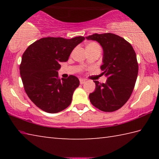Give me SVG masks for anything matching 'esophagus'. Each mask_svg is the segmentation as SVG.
<instances>
[{
    "mask_svg": "<svg viewBox=\"0 0 159 159\" xmlns=\"http://www.w3.org/2000/svg\"><path fill=\"white\" fill-rule=\"evenodd\" d=\"M85 83V80L82 79H80V84H83V83Z\"/></svg>",
    "mask_w": 159,
    "mask_h": 159,
    "instance_id": "esophagus-1",
    "label": "esophagus"
}]
</instances>
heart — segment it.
I'll list each match as a JSON object with an SVG mask.
<instances>
[{"label":"heart","instance_id":"1","mask_svg":"<svg viewBox=\"0 0 159 159\" xmlns=\"http://www.w3.org/2000/svg\"><path fill=\"white\" fill-rule=\"evenodd\" d=\"M99 45L98 43H97L95 42H90L87 45V48H98Z\"/></svg>","mask_w":159,"mask_h":159}]
</instances>
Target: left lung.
Here are the masks:
<instances>
[{"label":"left lung","instance_id":"8db88e82","mask_svg":"<svg viewBox=\"0 0 159 159\" xmlns=\"http://www.w3.org/2000/svg\"><path fill=\"white\" fill-rule=\"evenodd\" d=\"M98 41L104 50L102 75L106 83L94 80L96 88L89 95L91 104L102 111H116L130 98L138 74L136 53L130 43L111 33L94 34L86 36Z\"/></svg>","mask_w":159,"mask_h":159}]
</instances>
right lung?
<instances>
[{
    "instance_id": "right-lung-1",
    "label": "right lung",
    "mask_w": 159,
    "mask_h": 159,
    "mask_svg": "<svg viewBox=\"0 0 159 159\" xmlns=\"http://www.w3.org/2000/svg\"><path fill=\"white\" fill-rule=\"evenodd\" d=\"M84 39L83 36L43 38L24 52L20 66L24 88L29 99L43 111L55 114L71 103L79 80L72 75L61 80L57 70L60 62L68 60L74 48Z\"/></svg>"
}]
</instances>
